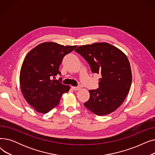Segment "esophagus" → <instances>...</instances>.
Listing matches in <instances>:
<instances>
[{
  "mask_svg": "<svg viewBox=\"0 0 155 155\" xmlns=\"http://www.w3.org/2000/svg\"><path fill=\"white\" fill-rule=\"evenodd\" d=\"M71 88H73V90H74V91H78V90H80V87H71Z\"/></svg>",
  "mask_w": 155,
  "mask_h": 155,
  "instance_id": "obj_1",
  "label": "esophagus"
}]
</instances>
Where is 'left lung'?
I'll list each match as a JSON object with an SVG mask.
<instances>
[{"label":"left lung","mask_w":155,"mask_h":155,"mask_svg":"<svg viewBox=\"0 0 155 155\" xmlns=\"http://www.w3.org/2000/svg\"><path fill=\"white\" fill-rule=\"evenodd\" d=\"M88 62L93 73L101 74L99 88L90 90L84 106L97 116L115 111L123 103L132 82L131 66L126 55L107 43L78 46L75 50Z\"/></svg>","instance_id":"left-lung-1"}]
</instances>
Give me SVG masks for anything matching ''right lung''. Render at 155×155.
Listing matches in <instances>:
<instances>
[{
	"label": "right lung",
	"mask_w": 155,
	"mask_h": 155,
	"mask_svg": "<svg viewBox=\"0 0 155 155\" xmlns=\"http://www.w3.org/2000/svg\"><path fill=\"white\" fill-rule=\"evenodd\" d=\"M77 46L46 42L36 46L26 56L20 71L21 90L24 99L37 112L46 114L57 106L69 85L53 80L61 75L60 65L65 55Z\"/></svg>",
	"instance_id": "obj_1"
}]
</instances>
